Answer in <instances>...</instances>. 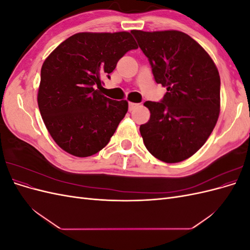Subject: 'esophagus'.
Masks as SVG:
<instances>
[{
  "instance_id": "34e87169",
  "label": "esophagus",
  "mask_w": 250,
  "mask_h": 250,
  "mask_svg": "<svg viewBox=\"0 0 250 250\" xmlns=\"http://www.w3.org/2000/svg\"><path fill=\"white\" fill-rule=\"evenodd\" d=\"M139 106L138 103H132V102H129V111H132L134 110L135 108H137Z\"/></svg>"
}]
</instances>
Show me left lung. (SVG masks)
Wrapping results in <instances>:
<instances>
[{
	"label": "left lung",
	"mask_w": 250,
	"mask_h": 250,
	"mask_svg": "<svg viewBox=\"0 0 250 250\" xmlns=\"http://www.w3.org/2000/svg\"><path fill=\"white\" fill-rule=\"evenodd\" d=\"M152 66L157 83L167 87L162 102L146 101L150 119L140 127L144 144L157 160L174 164L204 145L220 113V76L200 44L177 30H132Z\"/></svg>",
	"instance_id": "1"
}]
</instances>
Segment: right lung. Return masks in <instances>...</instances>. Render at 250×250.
Here are the masks:
<instances>
[{"mask_svg":"<svg viewBox=\"0 0 250 250\" xmlns=\"http://www.w3.org/2000/svg\"><path fill=\"white\" fill-rule=\"evenodd\" d=\"M130 32L76 33L44 60L37 103L43 123L57 145L77 157H87L107 145L128 110L126 100L101 94L126 52L137 49Z\"/></svg>","mask_w":250,"mask_h":250,"instance_id":"right-lung-1","label":"right lung"}]
</instances>
